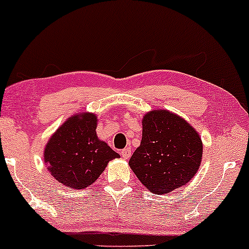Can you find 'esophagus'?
Instances as JSON below:
<instances>
[{"instance_id": "obj_1", "label": "esophagus", "mask_w": 249, "mask_h": 249, "mask_svg": "<svg viewBox=\"0 0 249 249\" xmlns=\"http://www.w3.org/2000/svg\"><path fill=\"white\" fill-rule=\"evenodd\" d=\"M121 156H122V158H124V159L128 160L129 158H130V156H131V148L130 147L124 148V150L121 151Z\"/></svg>"}]
</instances>
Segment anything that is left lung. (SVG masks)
I'll list each match as a JSON object with an SVG mask.
<instances>
[{
	"mask_svg": "<svg viewBox=\"0 0 249 249\" xmlns=\"http://www.w3.org/2000/svg\"><path fill=\"white\" fill-rule=\"evenodd\" d=\"M141 145L129 166L148 191L166 195L188 184L202 159L199 134L183 118L166 109L144 115Z\"/></svg>",
	"mask_w": 249,
	"mask_h": 249,
	"instance_id": "8db88e82",
	"label": "left lung"
}]
</instances>
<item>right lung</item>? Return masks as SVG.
Masks as SVG:
<instances>
[{
    "label": "right lung",
    "mask_w": 249,
    "mask_h": 249,
    "mask_svg": "<svg viewBox=\"0 0 249 249\" xmlns=\"http://www.w3.org/2000/svg\"><path fill=\"white\" fill-rule=\"evenodd\" d=\"M96 128L95 114H74L48 141L44 162L58 182L71 189L88 188L104 172L109 161L120 158L97 137Z\"/></svg>",
    "instance_id": "1"
}]
</instances>
